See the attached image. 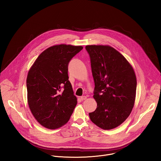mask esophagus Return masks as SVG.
Returning <instances> with one entry per match:
<instances>
[{"mask_svg": "<svg viewBox=\"0 0 161 161\" xmlns=\"http://www.w3.org/2000/svg\"><path fill=\"white\" fill-rule=\"evenodd\" d=\"M80 99H81V101H84V100L86 99V96H81V97H80Z\"/></svg>", "mask_w": 161, "mask_h": 161, "instance_id": "esophagus-1", "label": "esophagus"}]
</instances>
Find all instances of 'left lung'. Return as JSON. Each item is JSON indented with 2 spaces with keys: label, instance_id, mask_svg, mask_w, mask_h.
<instances>
[{
  "label": "left lung",
  "instance_id": "obj_1",
  "mask_svg": "<svg viewBox=\"0 0 161 161\" xmlns=\"http://www.w3.org/2000/svg\"><path fill=\"white\" fill-rule=\"evenodd\" d=\"M91 63L95 83L94 98L97 106L89 113L94 124L108 130L122 124L133 108L136 78L125 58L109 46L85 47Z\"/></svg>",
  "mask_w": 161,
  "mask_h": 161
}]
</instances>
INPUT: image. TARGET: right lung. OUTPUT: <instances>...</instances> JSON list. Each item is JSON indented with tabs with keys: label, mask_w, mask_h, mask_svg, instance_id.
Masks as SVG:
<instances>
[{
	"label": "right lung",
	"mask_w": 161,
	"mask_h": 161,
	"mask_svg": "<svg viewBox=\"0 0 161 161\" xmlns=\"http://www.w3.org/2000/svg\"><path fill=\"white\" fill-rule=\"evenodd\" d=\"M83 47L55 45L37 57L27 78L30 109L43 127L55 129L69 120L77 104L69 81L68 65Z\"/></svg>",
	"instance_id": "obj_1"
}]
</instances>
